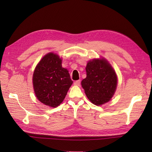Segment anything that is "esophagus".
<instances>
[{"instance_id": "esophagus-1", "label": "esophagus", "mask_w": 152, "mask_h": 152, "mask_svg": "<svg viewBox=\"0 0 152 152\" xmlns=\"http://www.w3.org/2000/svg\"><path fill=\"white\" fill-rule=\"evenodd\" d=\"M74 84L75 86H80V80H77V81H75L74 82Z\"/></svg>"}]
</instances>
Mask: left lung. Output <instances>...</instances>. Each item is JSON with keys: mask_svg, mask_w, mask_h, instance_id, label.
Masks as SVG:
<instances>
[{"mask_svg": "<svg viewBox=\"0 0 152 152\" xmlns=\"http://www.w3.org/2000/svg\"><path fill=\"white\" fill-rule=\"evenodd\" d=\"M87 76L81 83L87 97L93 104L102 105L114 95L118 83L114 70L104 58L89 61L86 68Z\"/></svg>", "mask_w": 152, "mask_h": 152, "instance_id": "1", "label": "left lung"}]
</instances>
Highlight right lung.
<instances>
[{
	"label": "right lung",
	"mask_w": 152,
	"mask_h": 152,
	"mask_svg": "<svg viewBox=\"0 0 152 152\" xmlns=\"http://www.w3.org/2000/svg\"><path fill=\"white\" fill-rule=\"evenodd\" d=\"M58 55L48 53L35 68L33 83L37 98L46 106L56 108L65 98L73 82L69 70L62 67Z\"/></svg>",
	"instance_id": "right-lung-1"
}]
</instances>
